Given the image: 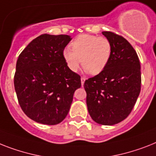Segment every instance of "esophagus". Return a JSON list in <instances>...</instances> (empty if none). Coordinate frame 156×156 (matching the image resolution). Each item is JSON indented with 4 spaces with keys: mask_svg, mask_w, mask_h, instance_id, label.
<instances>
[{
    "mask_svg": "<svg viewBox=\"0 0 156 156\" xmlns=\"http://www.w3.org/2000/svg\"><path fill=\"white\" fill-rule=\"evenodd\" d=\"M85 81H86V78H83V77H82V78H81V82H82V86H83V85H84Z\"/></svg>",
    "mask_w": 156,
    "mask_h": 156,
    "instance_id": "obj_1",
    "label": "esophagus"
}]
</instances>
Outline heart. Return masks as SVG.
Masks as SVG:
<instances>
[{"instance_id": "heart-1", "label": "heart", "mask_w": 156, "mask_h": 156, "mask_svg": "<svg viewBox=\"0 0 156 156\" xmlns=\"http://www.w3.org/2000/svg\"><path fill=\"white\" fill-rule=\"evenodd\" d=\"M72 49L65 48L62 58L68 69L77 72L82 61L86 71L96 75L107 67L111 56L112 47L108 39L90 34L78 36L71 43Z\"/></svg>"}]
</instances>
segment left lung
Returning a JSON list of instances; mask_svg holds the SVG:
<instances>
[{
    "mask_svg": "<svg viewBox=\"0 0 156 156\" xmlns=\"http://www.w3.org/2000/svg\"><path fill=\"white\" fill-rule=\"evenodd\" d=\"M102 34L111 44V58L102 73L85 81L84 88L92 119L112 126L132 111L141 90V71L137 54L126 39L108 31Z\"/></svg>",
    "mask_w": 156,
    "mask_h": 156,
    "instance_id": "obj_1",
    "label": "left lung"
}]
</instances>
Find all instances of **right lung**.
Returning <instances> with one entry per match:
<instances>
[{
  "label": "right lung",
  "instance_id": "obj_1",
  "mask_svg": "<svg viewBox=\"0 0 156 156\" xmlns=\"http://www.w3.org/2000/svg\"><path fill=\"white\" fill-rule=\"evenodd\" d=\"M69 35L42 34L19 55L14 87L24 113L37 122L56 125L68 115L81 77L70 71L62 51L71 41Z\"/></svg>",
  "mask_w": 156,
  "mask_h": 156
}]
</instances>
